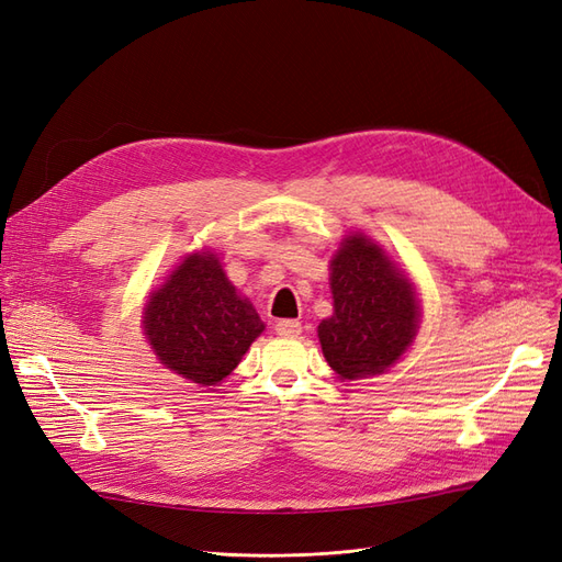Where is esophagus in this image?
Returning a JSON list of instances; mask_svg holds the SVG:
<instances>
[{
  "mask_svg": "<svg viewBox=\"0 0 562 562\" xmlns=\"http://www.w3.org/2000/svg\"><path fill=\"white\" fill-rule=\"evenodd\" d=\"M274 330L281 337H297L302 333V323L300 321H279L274 325Z\"/></svg>",
  "mask_w": 562,
  "mask_h": 562,
  "instance_id": "1",
  "label": "esophagus"
}]
</instances>
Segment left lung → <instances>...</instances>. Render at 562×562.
Instances as JSON below:
<instances>
[{
    "label": "left lung",
    "instance_id": "1",
    "mask_svg": "<svg viewBox=\"0 0 562 562\" xmlns=\"http://www.w3.org/2000/svg\"><path fill=\"white\" fill-rule=\"evenodd\" d=\"M335 314L321 321L323 356L339 379L383 374L418 333L412 281L364 235H348L330 260Z\"/></svg>",
    "mask_w": 562,
    "mask_h": 562
}]
</instances>
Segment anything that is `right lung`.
I'll use <instances>...</instances> for the list:
<instances>
[{
  "mask_svg": "<svg viewBox=\"0 0 562 562\" xmlns=\"http://www.w3.org/2000/svg\"><path fill=\"white\" fill-rule=\"evenodd\" d=\"M262 330L256 306L227 281L211 250L186 256L144 306L153 353L167 370L200 385L221 383Z\"/></svg>",
  "mask_w": 562,
  "mask_h": 562,
  "instance_id": "right-lung-1",
  "label": "right lung"
}]
</instances>
